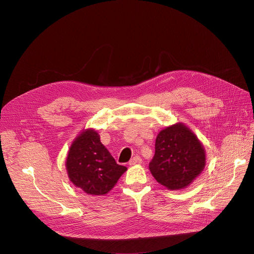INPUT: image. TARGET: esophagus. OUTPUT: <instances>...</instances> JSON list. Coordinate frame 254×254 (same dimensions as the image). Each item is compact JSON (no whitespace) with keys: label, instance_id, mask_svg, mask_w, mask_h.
Returning <instances> with one entry per match:
<instances>
[{"label":"esophagus","instance_id":"34e87169","mask_svg":"<svg viewBox=\"0 0 254 254\" xmlns=\"http://www.w3.org/2000/svg\"><path fill=\"white\" fill-rule=\"evenodd\" d=\"M142 163V158L139 156V155H135L134 157H132L130 161L128 162V165L129 166H135L137 164H141Z\"/></svg>","mask_w":254,"mask_h":254}]
</instances>
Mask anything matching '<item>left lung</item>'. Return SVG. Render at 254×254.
<instances>
[{
    "instance_id": "8db88e82",
    "label": "left lung",
    "mask_w": 254,
    "mask_h": 254,
    "mask_svg": "<svg viewBox=\"0 0 254 254\" xmlns=\"http://www.w3.org/2000/svg\"><path fill=\"white\" fill-rule=\"evenodd\" d=\"M205 167L204 145L188 126L177 123L158 132L149 170L159 184L169 190L186 189Z\"/></svg>"
}]
</instances>
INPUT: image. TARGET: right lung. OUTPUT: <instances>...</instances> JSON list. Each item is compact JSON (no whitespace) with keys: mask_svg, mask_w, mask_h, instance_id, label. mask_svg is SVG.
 <instances>
[{"mask_svg":"<svg viewBox=\"0 0 254 254\" xmlns=\"http://www.w3.org/2000/svg\"><path fill=\"white\" fill-rule=\"evenodd\" d=\"M65 170L76 188L89 195H105L127 170L117 165L92 127L83 128L73 140L65 157Z\"/></svg>","mask_w":254,"mask_h":254,"instance_id":"1","label":"right lung"}]
</instances>
